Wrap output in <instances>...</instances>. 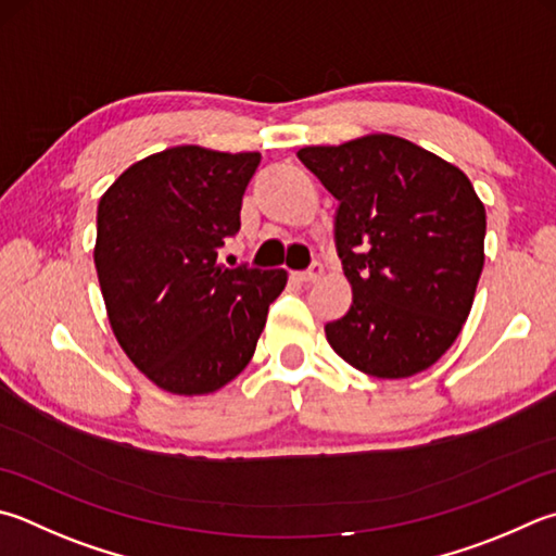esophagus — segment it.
<instances>
[{
    "label": "esophagus",
    "instance_id": "obj_1",
    "mask_svg": "<svg viewBox=\"0 0 556 556\" xmlns=\"http://www.w3.org/2000/svg\"><path fill=\"white\" fill-rule=\"evenodd\" d=\"M323 277V267L318 265H311L306 271H294V279L296 281H318Z\"/></svg>",
    "mask_w": 556,
    "mask_h": 556
}]
</instances>
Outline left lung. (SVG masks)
Wrapping results in <instances>:
<instances>
[{
	"instance_id": "obj_1",
	"label": "left lung",
	"mask_w": 556,
	"mask_h": 556,
	"mask_svg": "<svg viewBox=\"0 0 556 556\" xmlns=\"http://www.w3.org/2000/svg\"><path fill=\"white\" fill-rule=\"evenodd\" d=\"M299 157L340 201L352 306L326 326L330 348L377 379L432 367L469 318L483 269L486 208L469 177L391 134L306 146Z\"/></svg>"
}]
</instances>
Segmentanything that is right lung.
Masks as SVG:
<instances>
[{"mask_svg": "<svg viewBox=\"0 0 556 556\" xmlns=\"http://www.w3.org/2000/svg\"><path fill=\"white\" fill-rule=\"evenodd\" d=\"M257 165L260 153L177 146L138 160L99 199L94 267L109 326L128 359L177 396L233 381L287 287V269L216 262Z\"/></svg>", "mask_w": 556, "mask_h": 556, "instance_id": "right-lung-1", "label": "right lung"}]
</instances>
